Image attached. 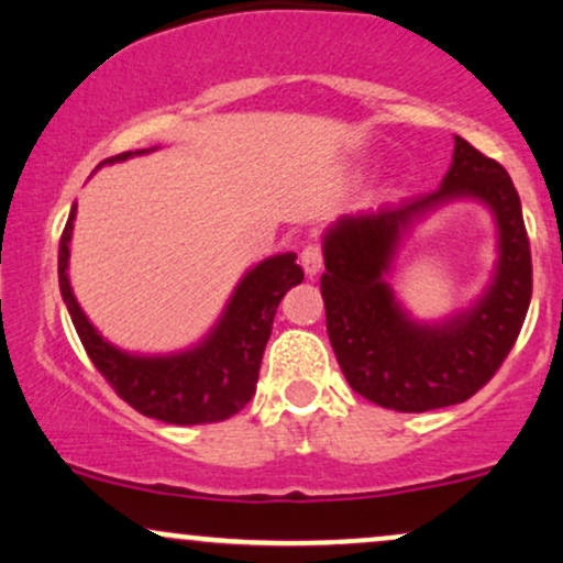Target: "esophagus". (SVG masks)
<instances>
[{"label":"esophagus","instance_id":"esophagus-1","mask_svg":"<svg viewBox=\"0 0 563 563\" xmlns=\"http://www.w3.org/2000/svg\"><path fill=\"white\" fill-rule=\"evenodd\" d=\"M300 263H302L305 274H308L310 279H313L318 271L323 268V250H321V245H318V242H308V245H305L302 253H300Z\"/></svg>","mask_w":563,"mask_h":563}]
</instances>
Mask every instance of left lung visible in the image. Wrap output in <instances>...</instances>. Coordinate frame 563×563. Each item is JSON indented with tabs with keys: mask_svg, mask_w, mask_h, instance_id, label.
Here are the masks:
<instances>
[{
	"mask_svg": "<svg viewBox=\"0 0 563 563\" xmlns=\"http://www.w3.org/2000/svg\"><path fill=\"white\" fill-rule=\"evenodd\" d=\"M454 197H477L499 224V266L473 309L415 324L385 284L400 234ZM325 331L346 384L397 412L460 405L488 384L522 331L532 297L530 240L506 169L454 135V158L439 190L373 213L342 217L323 238Z\"/></svg>",
	"mask_w": 563,
	"mask_h": 563,
	"instance_id": "8db88e82",
	"label": "left lung"
}]
</instances>
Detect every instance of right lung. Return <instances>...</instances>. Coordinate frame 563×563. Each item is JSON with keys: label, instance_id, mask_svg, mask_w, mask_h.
Listing matches in <instances>:
<instances>
[{"label": "right lung", "instance_id": "1", "mask_svg": "<svg viewBox=\"0 0 563 563\" xmlns=\"http://www.w3.org/2000/svg\"><path fill=\"white\" fill-rule=\"evenodd\" d=\"M133 154H145V151H128L107 162H124ZM73 221L75 206L59 240L62 300L67 305L90 363L99 367L117 397L145 418L172 422V426H203L238 415L255 394L276 308L282 297L305 276L297 266V255H274L250 268L234 289L224 316L198 346L177 355L143 357L103 342L75 300L67 279Z\"/></svg>", "mask_w": 563, "mask_h": 563}]
</instances>
